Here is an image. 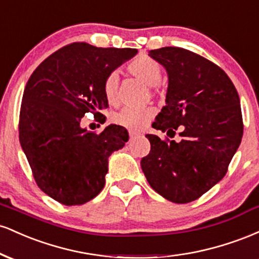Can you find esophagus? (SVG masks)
<instances>
[{
    "instance_id": "1",
    "label": "esophagus",
    "mask_w": 259,
    "mask_h": 259,
    "mask_svg": "<svg viewBox=\"0 0 259 259\" xmlns=\"http://www.w3.org/2000/svg\"><path fill=\"white\" fill-rule=\"evenodd\" d=\"M138 136H141V134L138 133V132H132V133H130V139L138 138Z\"/></svg>"
}]
</instances>
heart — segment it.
<instances>
[{
  "label": "heart",
  "instance_id": "1",
  "mask_svg": "<svg viewBox=\"0 0 259 259\" xmlns=\"http://www.w3.org/2000/svg\"><path fill=\"white\" fill-rule=\"evenodd\" d=\"M127 72L139 79L147 86H154L162 78V68L158 62L147 56L135 58L127 64ZM118 76L115 73L109 74L103 84V94L109 103H114L117 100ZM154 114L153 108H124L114 115V121L119 125L132 127V129H142Z\"/></svg>",
  "mask_w": 259,
  "mask_h": 259
}]
</instances>
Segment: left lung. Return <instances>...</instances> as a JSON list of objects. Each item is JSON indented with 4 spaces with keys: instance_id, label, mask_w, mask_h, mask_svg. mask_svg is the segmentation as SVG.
Returning a JSON list of instances; mask_svg holds the SVG:
<instances>
[{
    "instance_id": "left-lung-1",
    "label": "left lung",
    "mask_w": 259,
    "mask_h": 259,
    "mask_svg": "<svg viewBox=\"0 0 259 259\" xmlns=\"http://www.w3.org/2000/svg\"><path fill=\"white\" fill-rule=\"evenodd\" d=\"M148 56L168 74L165 106L152 126L180 130V141L147 134L151 151L141 168L151 187L174 203L197 200L218 184L241 144L243 125L236 89L218 65L179 47Z\"/></svg>"
}]
</instances>
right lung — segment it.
I'll list each match as a JSON object with an SVG mask.
<instances>
[{
    "mask_svg": "<svg viewBox=\"0 0 259 259\" xmlns=\"http://www.w3.org/2000/svg\"><path fill=\"white\" fill-rule=\"evenodd\" d=\"M138 53L135 49L68 45L41 63L26 82L19 141L41 190L65 206L84 204L105 186L108 158L129 136L108 125L95 134L81 127L86 113L108 107L103 84Z\"/></svg>",
    "mask_w": 259,
    "mask_h": 259,
    "instance_id": "add662e5",
    "label": "right lung"
}]
</instances>
